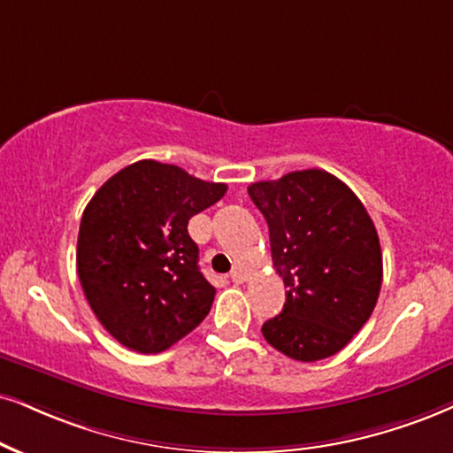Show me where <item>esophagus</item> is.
Segmentation results:
<instances>
[{
	"instance_id": "esophagus-1",
	"label": "esophagus",
	"mask_w": 453,
	"mask_h": 453,
	"mask_svg": "<svg viewBox=\"0 0 453 453\" xmlns=\"http://www.w3.org/2000/svg\"><path fill=\"white\" fill-rule=\"evenodd\" d=\"M228 277H231L235 283H243L245 281V269H243V266L235 265V266H233L231 275H228Z\"/></svg>"
}]
</instances>
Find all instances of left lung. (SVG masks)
I'll return each instance as SVG.
<instances>
[{
  "mask_svg": "<svg viewBox=\"0 0 453 453\" xmlns=\"http://www.w3.org/2000/svg\"><path fill=\"white\" fill-rule=\"evenodd\" d=\"M269 225L286 304L262 326L296 361L336 355L370 319L382 286L380 239L359 197L326 170L289 172L248 187Z\"/></svg>",
  "mask_w": 453,
  "mask_h": 453,
  "instance_id": "1",
  "label": "left lung"
}]
</instances>
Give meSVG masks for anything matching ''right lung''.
I'll list each match as a JSON object with an SVG mask.
<instances>
[{
    "mask_svg": "<svg viewBox=\"0 0 453 453\" xmlns=\"http://www.w3.org/2000/svg\"><path fill=\"white\" fill-rule=\"evenodd\" d=\"M226 193L182 167L142 159L111 176L86 205L77 275L103 327L136 353H161L214 303L188 220Z\"/></svg>",
    "mask_w": 453,
    "mask_h": 453,
    "instance_id": "obj_1",
    "label": "right lung"
}]
</instances>
